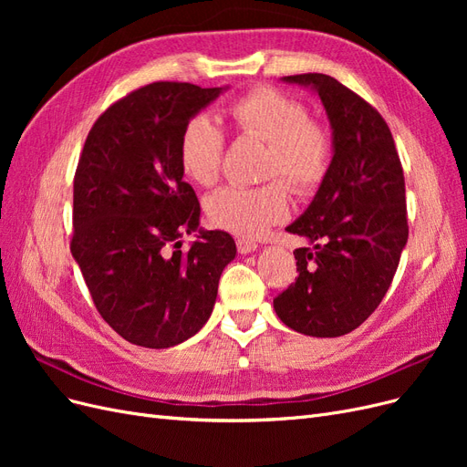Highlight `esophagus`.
<instances>
[{"instance_id": "1", "label": "esophagus", "mask_w": 467, "mask_h": 467, "mask_svg": "<svg viewBox=\"0 0 467 467\" xmlns=\"http://www.w3.org/2000/svg\"><path fill=\"white\" fill-rule=\"evenodd\" d=\"M235 245H237V251L239 253H251V251H255L259 245L253 242V239H249V237H237L235 239Z\"/></svg>"}]
</instances>
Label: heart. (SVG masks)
Returning <instances> with one entry per match:
<instances>
[{"instance_id": "obj_1", "label": "heart", "mask_w": 467, "mask_h": 467, "mask_svg": "<svg viewBox=\"0 0 467 467\" xmlns=\"http://www.w3.org/2000/svg\"><path fill=\"white\" fill-rule=\"evenodd\" d=\"M235 130L266 142L263 177L285 178L298 194L316 192L331 171L335 146L329 130L309 119L307 107L271 86H259L230 105ZM225 134L208 115H194L179 138V163L201 187H214L222 175ZM280 178V179H281ZM279 179V180H280ZM261 187H225L206 199L208 220L239 235H259L288 216L285 182Z\"/></svg>"}]
</instances>
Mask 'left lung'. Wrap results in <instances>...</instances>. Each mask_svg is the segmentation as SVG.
Returning a JSON list of instances; mask_svg holds the SVG:
<instances>
[{"instance_id": "left-lung-1", "label": "left lung", "mask_w": 467, "mask_h": 467, "mask_svg": "<svg viewBox=\"0 0 467 467\" xmlns=\"http://www.w3.org/2000/svg\"><path fill=\"white\" fill-rule=\"evenodd\" d=\"M285 81L317 91L335 155L314 202L286 228L309 245L294 251L298 278L273 304L294 331L341 337L372 316L398 271L409 235L403 167L389 126L360 95L325 74Z\"/></svg>"}]
</instances>
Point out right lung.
Segmentation results:
<instances>
[{
	"label": "right lung",
	"mask_w": 467,
	"mask_h": 467,
	"mask_svg": "<svg viewBox=\"0 0 467 467\" xmlns=\"http://www.w3.org/2000/svg\"><path fill=\"white\" fill-rule=\"evenodd\" d=\"M222 88L155 81L93 124L74 177L69 249L101 317L126 341L169 348L199 333L218 296L234 237L199 232L201 204L182 181L179 138Z\"/></svg>",
	"instance_id": "1"
}]
</instances>
